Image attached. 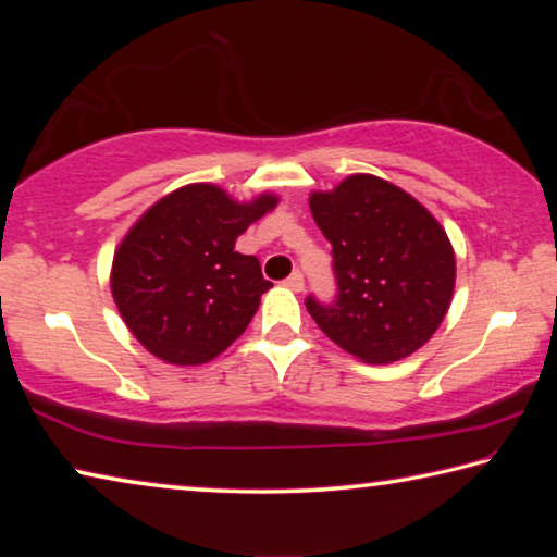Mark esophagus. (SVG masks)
I'll use <instances>...</instances> for the list:
<instances>
[{"mask_svg": "<svg viewBox=\"0 0 557 557\" xmlns=\"http://www.w3.org/2000/svg\"><path fill=\"white\" fill-rule=\"evenodd\" d=\"M284 284H286L290 290H296V294H298V290H304V276H301V271L290 273V276L284 281Z\"/></svg>", "mask_w": 557, "mask_h": 557, "instance_id": "1", "label": "esophagus"}]
</instances>
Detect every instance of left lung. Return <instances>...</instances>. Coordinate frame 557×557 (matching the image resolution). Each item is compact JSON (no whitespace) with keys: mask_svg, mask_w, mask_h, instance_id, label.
Segmentation results:
<instances>
[{"mask_svg":"<svg viewBox=\"0 0 557 557\" xmlns=\"http://www.w3.org/2000/svg\"><path fill=\"white\" fill-rule=\"evenodd\" d=\"M333 246L338 298L306 308L319 329L363 363L400 361L431 341L456 288V253L438 219L400 186L350 174L308 196Z\"/></svg>","mask_w":557,"mask_h":557,"instance_id":"1","label":"left lung"}]
</instances>
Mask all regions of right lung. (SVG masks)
<instances>
[{
  "label": "right lung",
  "mask_w": 557,
  "mask_h": 557,
  "mask_svg": "<svg viewBox=\"0 0 557 557\" xmlns=\"http://www.w3.org/2000/svg\"><path fill=\"white\" fill-rule=\"evenodd\" d=\"M278 207L263 191L238 201L216 184H186L134 221L111 261V296L134 338L171 366H201L249 326L271 288L236 238Z\"/></svg>",
  "instance_id": "add662e5"
}]
</instances>
